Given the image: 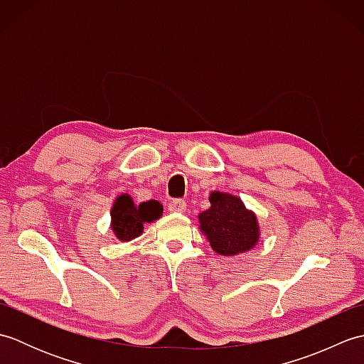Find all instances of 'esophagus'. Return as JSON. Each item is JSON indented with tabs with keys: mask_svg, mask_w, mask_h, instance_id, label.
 <instances>
[{
	"mask_svg": "<svg viewBox=\"0 0 364 364\" xmlns=\"http://www.w3.org/2000/svg\"><path fill=\"white\" fill-rule=\"evenodd\" d=\"M168 211L173 214H183L186 211V202L184 200H173V202L168 203Z\"/></svg>",
	"mask_w": 364,
	"mask_h": 364,
	"instance_id": "esophagus-1",
	"label": "esophagus"
}]
</instances>
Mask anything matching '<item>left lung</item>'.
Masks as SVG:
<instances>
[{"mask_svg": "<svg viewBox=\"0 0 364 364\" xmlns=\"http://www.w3.org/2000/svg\"><path fill=\"white\" fill-rule=\"evenodd\" d=\"M210 203L206 211L198 214V230L211 249L222 257L253 250L261 236L257 214L230 192L213 191Z\"/></svg>", "mask_w": 364, "mask_h": 364, "instance_id": "obj_1", "label": "left lung"}]
</instances>
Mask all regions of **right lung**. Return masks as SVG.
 Masks as SVG:
<instances>
[{"label": "right lung", "instance_id": "obj_1", "mask_svg": "<svg viewBox=\"0 0 364 364\" xmlns=\"http://www.w3.org/2000/svg\"><path fill=\"white\" fill-rule=\"evenodd\" d=\"M164 208L158 200L136 205L129 194L123 192L115 197L111 208V230L122 242H129L144 233L146 223L158 220Z\"/></svg>", "mask_w": 364, "mask_h": 364}]
</instances>
